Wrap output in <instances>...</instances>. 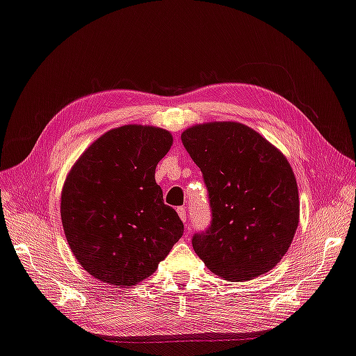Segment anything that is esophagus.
Returning a JSON list of instances; mask_svg holds the SVG:
<instances>
[{
    "mask_svg": "<svg viewBox=\"0 0 356 356\" xmlns=\"http://www.w3.org/2000/svg\"><path fill=\"white\" fill-rule=\"evenodd\" d=\"M177 212H178V216H179V218L181 220H183V223L187 226V213H186V207H183V206H181V207H178V209H177Z\"/></svg>",
    "mask_w": 356,
    "mask_h": 356,
    "instance_id": "1",
    "label": "esophagus"
}]
</instances>
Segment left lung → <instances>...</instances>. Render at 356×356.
<instances>
[{
	"label": "left lung",
	"mask_w": 356,
	"mask_h": 356,
	"mask_svg": "<svg viewBox=\"0 0 356 356\" xmlns=\"http://www.w3.org/2000/svg\"><path fill=\"white\" fill-rule=\"evenodd\" d=\"M181 140L203 173L212 213L209 227L192 237L197 256L226 280L270 271L299 223L298 184L286 158L238 122L191 127Z\"/></svg>",
	"instance_id": "left-lung-1"
}]
</instances>
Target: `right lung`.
I'll return each instance as SVG.
<instances>
[{"label":"right lung","mask_w":356,"mask_h":356,"mask_svg":"<svg viewBox=\"0 0 356 356\" xmlns=\"http://www.w3.org/2000/svg\"><path fill=\"white\" fill-rule=\"evenodd\" d=\"M170 145L163 129L119 127L95 140L65 181L66 240L79 264L105 284L131 286L152 276L183 236V221L155 181Z\"/></svg>","instance_id":"add662e5"}]
</instances>
